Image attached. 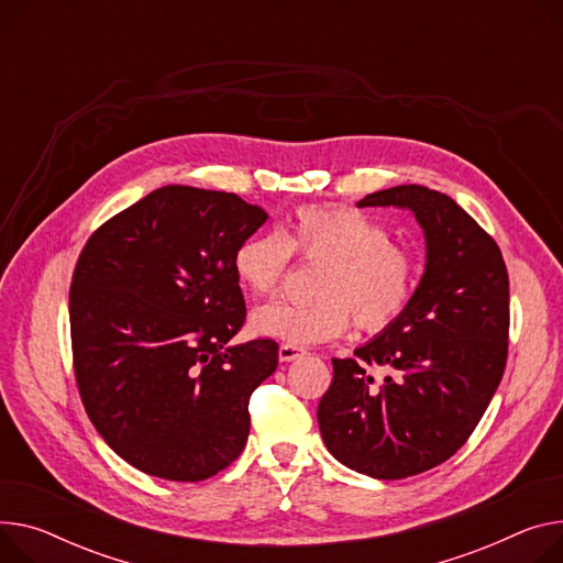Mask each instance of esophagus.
<instances>
[{
  "mask_svg": "<svg viewBox=\"0 0 563 563\" xmlns=\"http://www.w3.org/2000/svg\"><path fill=\"white\" fill-rule=\"evenodd\" d=\"M308 351L303 349V346H296V344H283L280 349H278V357H280V362H294V360H298V357H303Z\"/></svg>",
  "mask_w": 563,
  "mask_h": 563,
  "instance_id": "34e87169",
  "label": "esophagus"
}]
</instances>
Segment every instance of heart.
I'll list each match as a JSON object with an SVG mask.
<instances>
[{
	"label": "heart",
	"mask_w": 563,
	"mask_h": 563,
	"mask_svg": "<svg viewBox=\"0 0 563 563\" xmlns=\"http://www.w3.org/2000/svg\"><path fill=\"white\" fill-rule=\"evenodd\" d=\"M291 253L325 260L308 303L274 301L253 312V328L287 344H319L349 330L368 334L391 328L415 301L419 260L394 242L391 231L371 214L342 203L298 206L287 227L244 238L233 251V274L253 296L280 289Z\"/></svg>",
	"instance_id": "b5f03b06"
}]
</instances>
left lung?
I'll list each match as a JSON object with an SVG mask.
<instances>
[{
	"instance_id": "left-lung-1",
	"label": "left lung",
	"mask_w": 563,
	"mask_h": 563,
	"mask_svg": "<svg viewBox=\"0 0 563 563\" xmlns=\"http://www.w3.org/2000/svg\"><path fill=\"white\" fill-rule=\"evenodd\" d=\"M415 212L428 262L409 310L353 357H332L317 419L344 466L402 479L453 457L489 407L507 364L509 274L496 240L451 197L398 185L360 203ZM388 376L373 382L368 367Z\"/></svg>"
}]
</instances>
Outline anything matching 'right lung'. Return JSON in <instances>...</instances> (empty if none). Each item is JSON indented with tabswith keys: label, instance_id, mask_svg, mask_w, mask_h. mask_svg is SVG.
I'll return each instance as SVG.
<instances>
[{
	"label": "right lung",
	"instance_id": "add662e5",
	"mask_svg": "<svg viewBox=\"0 0 563 563\" xmlns=\"http://www.w3.org/2000/svg\"><path fill=\"white\" fill-rule=\"evenodd\" d=\"M267 221L233 192L165 185L103 221L69 285L71 362L88 419L146 475L201 482L246 445L249 400L278 366L246 321L235 246Z\"/></svg>",
	"mask_w": 563,
	"mask_h": 563
}]
</instances>
